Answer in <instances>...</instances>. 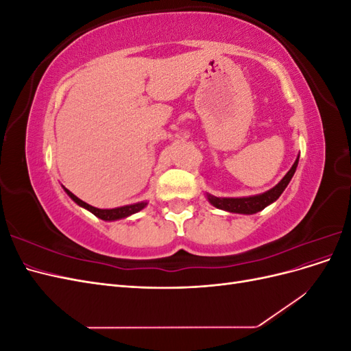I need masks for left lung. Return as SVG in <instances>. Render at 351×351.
<instances>
[{
  "label": "left lung",
  "mask_w": 351,
  "mask_h": 351,
  "mask_svg": "<svg viewBox=\"0 0 351 351\" xmlns=\"http://www.w3.org/2000/svg\"><path fill=\"white\" fill-rule=\"evenodd\" d=\"M297 164H299V158L295 159V162L290 168V171L284 176L281 182L274 189L268 190V192H265L262 195L250 196V197H215V196L208 195V199L212 205L219 209L236 212V214H256V212L267 208L269 204H272V202H275L281 196L287 184L290 183L291 177L295 173Z\"/></svg>",
  "instance_id": "obj_1"
}]
</instances>
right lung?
<instances>
[{
    "instance_id": "obj_1",
    "label": "right lung",
    "mask_w": 351,
    "mask_h": 351,
    "mask_svg": "<svg viewBox=\"0 0 351 351\" xmlns=\"http://www.w3.org/2000/svg\"><path fill=\"white\" fill-rule=\"evenodd\" d=\"M64 190L67 192V195H69L74 202H76L77 205H80V206H83V208H86L88 210L92 212L93 215H97L98 218H101V219H104V221H114V219L125 218V217H129V215H132V214H136V212H139L141 209H143V208L146 206L145 202H141V204L127 205V206L115 208V209H99V208H95V206L88 205L86 202L80 200L77 196H74V195L70 192V190H67V189H64Z\"/></svg>"
}]
</instances>
